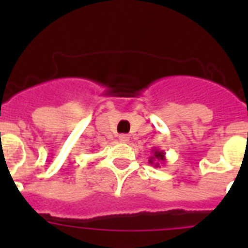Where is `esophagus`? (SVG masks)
Listing matches in <instances>:
<instances>
[{
  "instance_id": "1",
  "label": "esophagus",
  "mask_w": 248,
  "mask_h": 248,
  "mask_svg": "<svg viewBox=\"0 0 248 248\" xmlns=\"http://www.w3.org/2000/svg\"><path fill=\"white\" fill-rule=\"evenodd\" d=\"M119 140H120V141H122V143H128V141H129V135L120 134L119 135Z\"/></svg>"
}]
</instances>
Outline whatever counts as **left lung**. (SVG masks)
<instances>
[{
	"label": "left lung",
	"mask_w": 248,
	"mask_h": 248,
	"mask_svg": "<svg viewBox=\"0 0 248 248\" xmlns=\"http://www.w3.org/2000/svg\"><path fill=\"white\" fill-rule=\"evenodd\" d=\"M151 156L149 157V163L151 165H154L155 168H160V164H164L166 161L165 153L163 150H159V149H153L151 150Z\"/></svg>",
	"instance_id": "8db88e82"
}]
</instances>
